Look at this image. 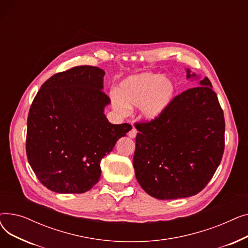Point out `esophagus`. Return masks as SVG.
Segmentation results:
<instances>
[{
    "label": "esophagus",
    "mask_w": 248,
    "mask_h": 248,
    "mask_svg": "<svg viewBox=\"0 0 248 248\" xmlns=\"http://www.w3.org/2000/svg\"><path fill=\"white\" fill-rule=\"evenodd\" d=\"M137 134H138V131H137V129H136L135 127H133V128L131 129V131H129V132L127 133V136H128L129 138H132V139H134V138H136Z\"/></svg>",
    "instance_id": "obj_1"
}]
</instances>
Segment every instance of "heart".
<instances>
[{"label":"heart","instance_id":"heart-1","mask_svg":"<svg viewBox=\"0 0 248 248\" xmlns=\"http://www.w3.org/2000/svg\"><path fill=\"white\" fill-rule=\"evenodd\" d=\"M176 93L170 78L157 73H140L124 79L117 91H112L111 102L115 111L125 115L129 108H140L147 121H155L170 106Z\"/></svg>","mask_w":248,"mask_h":248}]
</instances>
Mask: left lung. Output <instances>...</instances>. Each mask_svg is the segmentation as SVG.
<instances>
[{
    "label": "left lung",
    "instance_id": "8db88e82",
    "mask_svg": "<svg viewBox=\"0 0 248 248\" xmlns=\"http://www.w3.org/2000/svg\"><path fill=\"white\" fill-rule=\"evenodd\" d=\"M187 78L199 77L187 68ZM177 95L157 120L136 124L134 168L160 200L186 198L209 183L224 152L225 121L208 77Z\"/></svg>",
    "mask_w": 248,
    "mask_h": 248
}]
</instances>
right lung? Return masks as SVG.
<instances>
[{
    "label": "right lung",
    "mask_w": 248,
    "mask_h": 248,
    "mask_svg": "<svg viewBox=\"0 0 248 248\" xmlns=\"http://www.w3.org/2000/svg\"><path fill=\"white\" fill-rule=\"evenodd\" d=\"M102 69L76 66L56 73L36 94L27 121L26 153L35 175L49 190L80 194L100 178V161L132 125L112 124L104 108Z\"/></svg>",
    "instance_id": "1"
}]
</instances>
